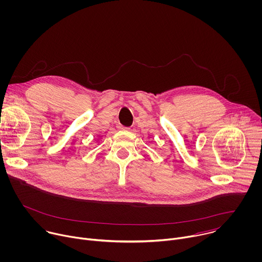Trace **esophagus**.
Returning a JSON list of instances; mask_svg holds the SVG:
<instances>
[{"instance_id": "obj_1", "label": "esophagus", "mask_w": 262, "mask_h": 262, "mask_svg": "<svg viewBox=\"0 0 262 262\" xmlns=\"http://www.w3.org/2000/svg\"><path fill=\"white\" fill-rule=\"evenodd\" d=\"M118 127H119V128H120V129H126V130H128V129H130V128H129V127H125V126H123V125H121V124H120V125H119V126H118Z\"/></svg>"}]
</instances>
